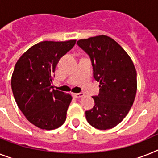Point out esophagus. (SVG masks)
Wrapping results in <instances>:
<instances>
[{"label":"esophagus","instance_id":"1","mask_svg":"<svg viewBox=\"0 0 158 158\" xmlns=\"http://www.w3.org/2000/svg\"><path fill=\"white\" fill-rule=\"evenodd\" d=\"M73 95H74V97L75 98H81L84 95V93H83V92H80V93H74Z\"/></svg>","mask_w":158,"mask_h":158}]
</instances>
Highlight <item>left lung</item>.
<instances>
[{
    "label": "left lung",
    "mask_w": 158,
    "mask_h": 158,
    "mask_svg": "<svg viewBox=\"0 0 158 158\" xmlns=\"http://www.w3.org/2000/svg\"><path fill=\"white\" fill-rule=\"evenodd\" d=\"M78 46L91 59L99 93L92 96L95 105L86 111V119L100 130L120 124L128 113L136 93V71L125 50L105 35L80 39Z\"/></svg>",
    "instance_id": "1"
}]
</instances>
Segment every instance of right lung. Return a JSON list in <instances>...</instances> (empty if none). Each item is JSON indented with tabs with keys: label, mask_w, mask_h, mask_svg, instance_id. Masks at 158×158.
<instances>
[{
	"label": "right lung",
	"mask_w": 158,
	"mask_h": 158,
	"mask_svg": "<svg viewBox=\"0 0 158 158\" xmlns=\"http://www.w3.org/2000/svg\"><path fill=\"white\" fill-rule=\"evenodd\" d=\"M75 42H41L24 53L16 63L11 79L14 99L26 119L38 128L52 130L66 120L72 97L51 90V83L59 59Z\"/></svg>",
	"instance_id": "add662e5"
}]
</instances>
